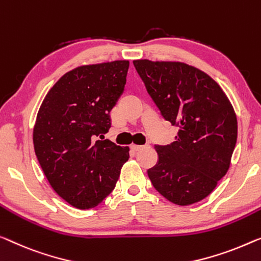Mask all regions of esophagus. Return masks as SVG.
Masks as SVG:
<instances>
[{
    "label": "esophagus",
    "mask_w": 261,
    "mask_h": 261,
    "mask_svg": "<svg viewBox=\"0 0 261 261\" xmlns=\"http://www.w3.org/2000/svg\"><path fill=\"white\" fill-rule=\"evenodd\" d=\"M146 145H136V144H132L131 145V149L135 150V151H139V150H143L145 149Z\"/></svg>",
    "instance_id": "1"
}]
</instances>
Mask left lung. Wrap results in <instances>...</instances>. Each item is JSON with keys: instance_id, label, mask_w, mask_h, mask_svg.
I'll use <instances>...</instances> for the list:
<instances>
[{"instance_id": "obj_1", "label": "left lung", "mask_w": 261, "mask_h": 261, "mask_svg": "<svg viewBox=\"0 0 261 261\" xmlns=\"http://www.w3.org/2000/svg\"><path fill=\"white\" fill-rule=\"evenodd\" d=\"M163 117L179 131L176 142L154 149L158 163L147 171L153 188L171 203L203 200L230 169L238 122L220 85L193 65L135 60Z\"/></svg>"}]
</instances>
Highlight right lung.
<instances>
[{"label": "right lung", "instance_id": "right-lung-1", "mask_svg": "<svg viewBox=\"0 0 261 261\" xmlns=\"http://www.w3.org/2000/svg\"><path fill=\"white\" fill-rule=\"evenodd\" d=\"M129 61L81 65L46 93L34 125V149L49 184L76 208L97 206L115 189L129 146L96 141L126 83Z\"/></svg>", "mask_w": 261, "mask_h": 261}]
</instances>
